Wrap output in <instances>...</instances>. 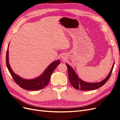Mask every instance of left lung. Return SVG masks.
<instances>
[{"instance_id":"8db88e82","label":"left lung","mask_w":120,"mask_h":120,"mask_svg":"<svg viewBox=\"0 0 120 120\" xmlns=\"http://www.w3.org/2000/svg\"><path fill=\"white\" fill-rule=\"evenodd\" d=\"M66 65L68 70L69 81H70L72 86L77 90H90L100 88V87L103 86L108 81V79L110 78L112 70H113L114 64L112 65V67L110 73L106 77V78L105 79L102 81L96 83H89L82 81L81 79L79 78L73 69L68 64H66Z\"/></svg>"}]
</instances>
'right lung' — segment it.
I'll return each mask as SVG.
<instances>
[{
	"label": "right lung",
	"mask_w": 120,
	"mask_h": 120,
	"mask_svg": "<svg viewBox=\"0 0 120 120\" xmlns=\"http://www.w3.org/2000/svg\"><path fill=\"white\" fill-rule=\"evenodd\" d=\"M6 63L8 70L14 82L20 87L28 90H37L44 88L48 85L50 80V76L54 69L60 64V60H59L50 64L44 72L38 78L30 80L19 77V76L14 74L12 71L8 62V48L6 52Z\"/></svg>",
	"instance_id": "right-lung-1"
}]
</instances>
